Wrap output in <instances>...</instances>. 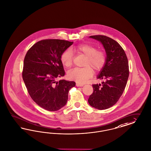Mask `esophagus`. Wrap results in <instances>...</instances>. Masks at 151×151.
<instances>
[{
    "label": "esophagus",
    "mask_w": 151,
    "mask_h": 151,
    "mask_svg": "<svg viewBox=\"0 0 151 151\" xmlns=\"http://www.w3.org/2000/svg\"><path fill=\"white\" fill-rule=\"evenodd\" d=\"M76 86L77 87H82V86H83V84H81V83H77Z\"/></svg>",
    "instance_id": "1"
}]
</instances>
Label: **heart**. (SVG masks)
<instances>
[{"label": "heart", "instance_id": "heart-1", "mask_svg": "<svg viewBox=\"0 0 151 151\" xmlns=\"http://www.w3.org/2000/svg\"><path fill=\"white\" fill-rule=\"evenodd\" d=\"M76 52L83 54L86 56L83 68H76L70 70L68 73V77L76 82L84 83L93 76V70L96 71L101 70L106 63V56L105 53L98 50L95 46L90 44H82L73 48ZM61 61L66 67H70L72 65L73 55L72 51L66 50L62 53Z\"/></svg>", "mask_w": 151, "mask_h": 151}]
</instances>
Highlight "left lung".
<instances>
[{"mask_svg": "<svg viewBox=\"0 0 151 151\" xmlns=\"http://www.w3.org/2000/svg\"><path fill=\"white\" fill-rule=\"evenodd\" d=\"M90 38L100 41L106 53V63L98 78L104 80L102 85H92L93 92L88 102L99 110L106 109L114 105L125 90L129 76L128 60L122 47L117 42L102 35Z\"/></svg>", "mask_w": 151, "mask_h": 151, "instance_id": "obj_1", "label": "left lung"}]
</instances>
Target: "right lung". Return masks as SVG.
<instances>
[{"label":"right lung","mask_w":151,"mask_h":151,"mask_svg":"<svg viewBox=\"0 0 151 151\" xmlns=\"http://www.w3.org/2000/svg\"><path fill=\"white\" fill-rule=\"evenodd\" d=\"M73 43L65 40H42L25 55L22 75L27 92L34 102L47 111H56L65 105L69 91L76 85L74 81H55L65 75L60 57Z\"/></svg>","instance_id":"1"}]
</instances>
